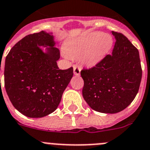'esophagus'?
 <instances>
[{
    "mask_svg": "<svg viewBox=\"0 0 150 150\" xmlns=\"http://www.w3.org/2000/svg\"><path fill=\"white\" fill-rule=\"evenodd\" d=\"M73 72L74 75H76V76H78L81 74V67L78 65H74L73 66Z\"/></svg>",
    "mask_w": 150,
    "mask_h": 150,
    "instance_id": "obj_1",
    "label": "esophagus"
}]
</instances>
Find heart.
<instances>
[{"label": "heart", "mask_w": 150, "mask_h": 150, "mask_svg": "<svg viewBox=\"0 0 150 150\" xmlns=\"http://www.w3.org/2000/svg\"><path fill=\"white\" fill-rule=\"evenodd\" d=\"M114 40L110 35L100 32H90L77 38L67 40L64 52L70 57H79L83 64L95 66L110 52Z\"/></svg>", "instance_id": "heart-1"}]
</instances>
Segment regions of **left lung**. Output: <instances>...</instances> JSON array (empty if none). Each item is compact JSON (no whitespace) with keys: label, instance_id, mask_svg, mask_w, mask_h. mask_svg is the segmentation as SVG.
Segmentation results:
<instances>
[{"label":"left lung","instance_id":"8db88e82","mask_svg":"<svg viewBox=\"0 0 150 150\" xmlns=\"http://www.w3.org/2000/svg\"><path fill=\"white\" fill-rule=\"evenodd\" d=\"M116 39L112 53L88 69H83V97L90 108L105 114L122 111L136 97L142 77L138 49L122 33Z\"/></svg>","mask_w":150,"mask_h":150}]
</instances>
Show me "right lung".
I'll return each mask as SVG.
<instances>
[{
	"mask_svg": "<svg viewBox=\"0 0 150 150\" xmlns=\"http://www.w3.org/2000/svg\"><path fill=\"white\" fill-rule=\"evenodd\" d=\"M51 33L42 30L16 43L6 57L4 84L14 107L30 118L53 113L73 76V68L59 69L60 52ZM46 48L44 52L41 48Z\"/></svg>",
	"mask_w": 150,
	"mask_h": 150,
	"instance_id": "1",
	"label": "right lung"
}]
</instances>
